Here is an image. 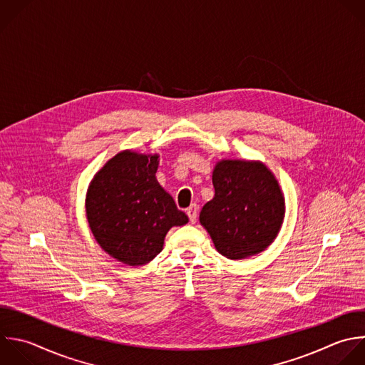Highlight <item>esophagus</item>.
<instances>
[{
    "label": "esophagus",
    "instance_id": "34e87169",
    "mask_svg": "<svg viewBox=\"0 0 365 365\" xmlns=\"http://www.w3.org/2000/svg\"><path fill=\"white\" fill-rule=\"evenodd\" d=\"M187 215L190 218V221L194 224L197 221V215H198V205L197 204H192L187 208Z\"/></svg>",
    "mask_w": 365,
    "mask_h": 365
}]
</instances>
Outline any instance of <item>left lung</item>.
<instances>
[{
	"mask_svg": "<svg viewBox=\"0 0 365 365\" xmlns=\"http://www.w3.org/2000/svg\"><path fill=\"white\" fill-rule=\"evenodd\" d=\"M214 198L200 222L217 251L242 259L264 251L277 237L285 212L284 195L274 174L259 161L221 160L212 171Z\"/></svg>",
	"mask_w": 365,
	"mask_h": 365,
	"instance_id": "left-lung-1",
	"label": "left lung"
}]
</instances>
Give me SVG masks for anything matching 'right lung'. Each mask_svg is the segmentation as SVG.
Masks as SVG:
<instances>
[{
    "label": "right lung",
    "mask_w": 365,
    "mask_h": 365,
    "mask_svg": "<svg viewBox=\"0 0 365 365\" xmlns=\"http://www.w3.org/2000/svg\"><path fill=\"white\" fill-rule=\"evenodd\" d=\"M158 154L118 153L94 175L86 198L87 220L100 247L127 265L155 258L171 227L188 217L155 178Z\"/></svg>",
    "instance_id": "1"
}]
</instances>
